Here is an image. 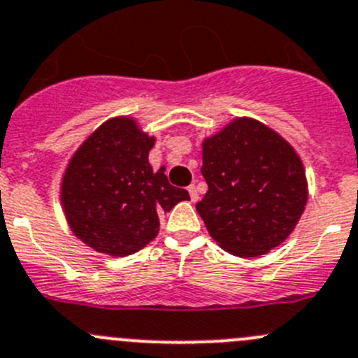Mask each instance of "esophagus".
<instances>
[{
    "mask_svg": "<svg viewBox=\"0 0 358 358\" xmlns=\"http://www.w3.org/2000/svg\"><path fill=\"white\" fill-rule=\"evenodd\" d=\"M188 192H189V199H192V202H196V201H199V192H196L195 185L188 186Z\"/></svg>",
    "mask_w": 358,
    "mask_h": 358,
    "instance_id": "esophagus-1",
    "label": "esophagus"
}]
</instances>
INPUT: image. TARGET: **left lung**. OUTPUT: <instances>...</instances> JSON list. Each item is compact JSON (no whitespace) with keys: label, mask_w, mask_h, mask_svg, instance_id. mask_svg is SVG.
Segmentation results:
<instances>
[{"label":"left lung","mask_w":358,"mask_h":358,"mask_svg":"<svg viewBox=\"0 0 358 358\" xmlns=\"http://www.w3.org/2000/svg\"><path fill=\"white\" fill-rule=\"evenodd\" d=\"M208 193L196 211L220 248L257 257L278 247L306 211L309 185L284 136L250 117H236L202 140Z\"/></svg>","instance_id":"obj_1"}]
</instances>
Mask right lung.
I'll return each instance as SVG.
<instances>
[{
  "instance_id": "right-lung-1",
  "label": "right lung",
  "mask_w": 358,
  "mask_h": 358,
  "mask_svg": "<svg viewBox=\"0 0 358 358\" xmlns=\"http://www.w3.org/2000/svg\"><path fill=\"white\" fill-rule=\"evenodd\" d=\"M156 136L129 115L101 124L74 150L60 182V202L72 234L111 257L142 250L159 232V215L189 201L165 166L152 170Z\"/></svg>"
}]
</instances>
